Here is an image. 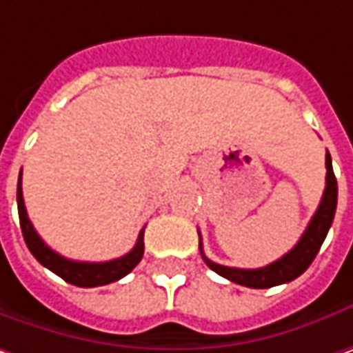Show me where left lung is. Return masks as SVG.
Instances as JSON below:
<instances>
[{"instance_id":"obj_1","label":"left lung","mask_w":353,"mask_h":353,"mask_svg":"<svg viewBox=\"0 0 353 353\" xmlns=\"http://www.w3.org/2000/svg\"><path fill=\"white\" fill-rule=\"evenodd\" d=\"M336 203H338V181L332 170V158L326 152V190L322 195V201L316 209L314 217L310 219L306 231L302 233L300 241L292 247V251L281 256L279 261L270 263L267 267L261 268H233L217 265L213 261H209L203 254L201 247V237H199V251L205 261V265L211 270H215L217 274H221L223 279L231 281V283L241 284V286H249V288H270L276 284H284L294 281L300 276L306 268L310 267V263L314 261V256L320 251L324 239L328 235L330 225L334 221V213H336Z\"/></svg>"}]
</instances>
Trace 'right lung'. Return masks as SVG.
Listing matches in <instances>:
<instances>
[{
  "mask_svg": "<svg viewBox=\"0 0 353 353\" xmlns=\"http://www.w3.org/2000/svg\"><path fill=\"white\" fill-rule=\"evenodd\" d=\"M17 211H19V223H21V233H23L25 243L29 247L31 254L37 259L43 267L53 270L54 274H59L63 281L74 284V286H83V288H92V286H102V284H110L114 281H120L122 276H126L132 268L136 267L142 261L144 254V229L140 231L138 241L134 245L130 253H126L120 259L114 261H106V263H81V261H70L65 259L59 253H54L53 249H49L45 245V241L39 237L35 227L31 225L27 217V209L23 203V192H21V174L17 181Z\"/></svg>",
  "mask_w": 353,
  "mask_h": 353,
  "instance_id": "1",
  "label": "right lung"
}]
</instances>
